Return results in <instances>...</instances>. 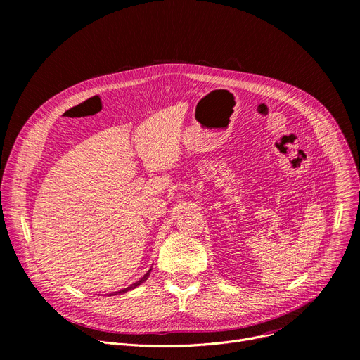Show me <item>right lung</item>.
Returning <instances> with one entry per match:
<instances>
[{"label":"right lung","mask_w":360,"mask_h":360,"mask_svg":"<svg viewBox=\"0 0 360 360\" xmlns=\"http://www.w3.org/2000/svg\"><path fill=\"white\" fill-rule=\"evenodd\" d=\"M150 271H151V269L139 280V281H136V283H132V285H129L128 288H125V289H122V290H120V292H113L110 296H113V295H118V293H125V292H128V290H132V289H136L137 286H140L141 283H144L147 278H148V276H150Z\"/></svg>","instance_id":"1"}]
</instances>
